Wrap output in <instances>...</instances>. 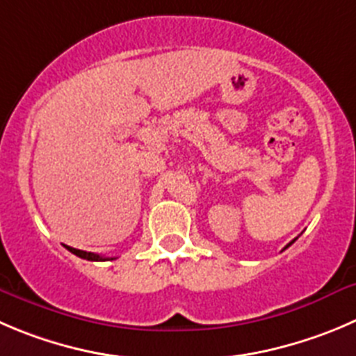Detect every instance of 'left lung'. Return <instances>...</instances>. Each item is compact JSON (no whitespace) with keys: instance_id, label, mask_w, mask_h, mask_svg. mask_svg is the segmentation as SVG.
<instances>
[{"instance_id":"obj_1","label":"left lung","mask_w":356,"mask_h":356,"mask_svg":"<svg viewBox=\"0 0 356 356\" xmlns=\"http://www.w3.org/2000/svg\"><path fill=\"white\" fill-rule=\"evenodd\" d=\"M296 239H297V238H296ZM296 239H293V241H292V243H296ZM292 243H289V245H286V246H285V248H289V246H290V245H292Z\"/></svg>"}]
</instances>
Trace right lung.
<instances>
[{"mask_svg":"<svg viewBox=\"0 0 356 356\" xmlns=\"http://www.w3.org/2000/svg\"><path fill=\"white\" fill-rule=\"evenodd\" d=\"M71 253H74L76 257L80 259H86V260H92V262H104V260H115V257H103V255H97V253H90V252H83V250H76V248H71V246H66Z\"/></svg>","mask_w":356,"mask_h":356,"instance_id":"obj_1","label":"right lung"}]
</instances>
